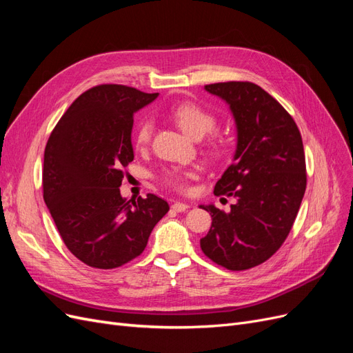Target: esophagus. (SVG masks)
Listing matches in <instances>:
<instances>
[{
  "instance_id": "esophagus-1",
  "label": "esophagus",
  "mask_w": 353,
  "mask_h": 353,
  "mask_svg": "<svg viewBox=\"0 0 353 353\" xmlns=\"http://www.w3.org/2000/svg\"><path fill=\"white\" fill-rule=\"evenodd\" d=\"M188 208H190V205H187V203H181V201H175L172 205V209L175 212H185Z\"/></svg>"
}]
</instances>
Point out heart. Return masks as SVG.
<instances>
[{
    "label": "heart",
    "instance_id": "1",
    "mask_svg": "<svg viewBox=\"0 0 353 353\" xmlns=\"http://www.w3.org/2000/svg\"><path fill=\"white\" fill-rule=\"evenodd\" d=\"M170 114L175 119V122L183 128V131L187 132L193 138H203L205 135L210 134L216 126V116L208 109L201 108L200 104L193 101H184L176 104L175 108L170 110ZM154 130V123L150 117H144L137 125L135 130V144L138 147H145L152 140ZM225 140L221 135H213L208 143L209 152L213 156H221L225 150ZM190 176L188 172H181V170H168L163 175L165 184L170 188L178 191L187 190V178Z\"/></svg>",
    "mask_w": 353,
    "mask_h": 353
}]
</instances>
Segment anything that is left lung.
I'll use <instances>...</instances> for the list:
<instances>
[{"label":"left lung","mask_w":353,"mask_h":353,"mask_svg":"<svg viewBox=\"0 0 353 353\" xmlns=\"http://www.w3.org/2000/svg\"><path fill=\"white\" fill-rule=\"evenodd\" d=\"M225 100L237 123L234 162L218 181L215 196L236 197L230 212L213 205L212 227L200 248L230 271L268 261L290 232L306 190V162L301 131L283 105L248 81L209 83Z\"/></svg>","instance_id":"obj_1"}]
</instances>
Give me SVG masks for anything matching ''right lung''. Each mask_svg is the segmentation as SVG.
Segmentation results:
<instances>
[{
	"mask_svg": "<svg viewBox=\"0 0 353 353\" xmlns=\"http://www.w3.org/2000/svg\"><path fill=\"white\" fill-rule=\"evenodd\" d=\"M157 95L95 85L70 104L47 141L44 201L69 252L91 268H119L140 256L169 210L154 194L130 201L119 190L134 160V113Z\"/></svg>",
	"mask_w": 353,
	"mask_h": 353,
	"instance_id": "obj_1",
	"label": "right lung"
}]
</instances>
